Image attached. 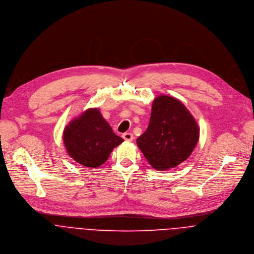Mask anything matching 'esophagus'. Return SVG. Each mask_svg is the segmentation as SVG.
<instances>
[{
  "label": "esophagus",
  "mask_w": 254,
  "mask_h": 254,
  "mask_svg": "<svg viewBox=\"0 0 254 254\" xmlns=\"http://www.w3.org/2000/svg\"><path fill=\"white\" fill-rule=\"evenodd\" d=\"M122 137H123L124 140H126V141H132L133 138H134L132 133H124V134L122 135Z\"/></svg>",
  "instance_id": "esophagus-1"
}]
</instances>
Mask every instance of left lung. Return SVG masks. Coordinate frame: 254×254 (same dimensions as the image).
Wrapping results in <instances>:
<instances>
[{"label":"left lung","mask_w":254,"mask_h":254,"mask_svg":"<svg viewBox=\"0 0 254 254\" xmlns=\"http://www.w3.org/2000/svg\"><path fill=\"white\" fill-rule=\"evenodd\" d=\"M199 140V127L179 100L160 95L152 104L147 130L136 142L149 164L157 170L185 161Z\"/></svg>","instance_id":"left-lung-1"}]
</instances>
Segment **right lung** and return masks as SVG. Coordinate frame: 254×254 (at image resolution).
<instances>
[{
	"label": "right lung",
	"instance_id": "right-lung-1",
	"mask_svg": "<svg viewBox=\"0 0 254 254\" xmlns=\"http://www.w3.org/2000/svg\"><path fill=\"white\" fill-rule=\"evenodd\" d=\"M67 153L76 162L97 168L105 163L112 150L124 140L117 136L98 108H90L64 129Z\"/></svg>",
	"mask_w": 254,
	"mask_h": 254
}]
</instances>
